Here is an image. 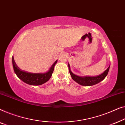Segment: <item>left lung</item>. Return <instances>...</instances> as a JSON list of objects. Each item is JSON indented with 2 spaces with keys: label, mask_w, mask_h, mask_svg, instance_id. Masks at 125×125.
<instances>
[{
  "label": "left lung",
  "mask_w": 125,
  "mask_h": 125,
  "mask_svg": "<svg viewBox=\"0 0 125 125\" xmlns=\"http://www.w3.org/2000/svg\"><path fill=\"white\" fill-rule=\"evenodd\" d=\"M110 68V65L109 67L102 73V74L98 75L96 76H80L78 75H76L72 73V71L70 70V66L68 63V69L70 75H71V78L73 79L77 83L79 84L80 85L83 86H92L95 84L98 83L102 80H103L105 78V77L108 75L109 70Z\"/></svg>",
  "instance_id": "1"
}]
</instances>
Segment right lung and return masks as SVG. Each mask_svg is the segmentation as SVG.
I'll return each instance as SVG.
<instances>
[{
  "mask_svg": "<svg viewBox=\"0 0 125 125\" xmlns=\"http://www.w3.org/2000/svg\"><path fill=\"white\" fill-rule=\"evenodd\" d=\"M12 64L14 71L17 77L25 83L31 85H40L47 82L51 77L54 71V66L57 63L58 60L54 62L50 67L48 71L44 73H31L21 70L17 66L12 57Z\"/></svg>",
  "mask_w": 125,
  "mask_h": 125,
  "instance_id": "right-lung-1",
  "label": "right lung"
}]
</instances>
